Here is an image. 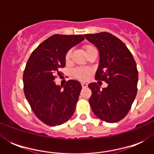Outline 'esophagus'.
<instances>
[{
  "label": "esophagus",
  "mask_w": 154,
  "mask_h": 154,
  "mask_svg": "<svg viewBox=\"0 0 154 154\" xmlns=\"http://www.w3.org/2000/svg\"><path fill=\"white\" fill-rule=\"evenodd\" d=\"M82 88H83V89H85V88H87L88 85H87L86 83H84V82H83V83H82Z\"/></svg>",
  "instance_id": "34e87169"
}]
</instances>
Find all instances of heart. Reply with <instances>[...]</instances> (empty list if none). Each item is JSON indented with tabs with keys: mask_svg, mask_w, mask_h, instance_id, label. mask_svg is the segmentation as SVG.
Here are the masks:
<instances>
[{
	"mask_svg": "<svg viewBox=\"0 0 154 154\" xmlns=\"http://www.w3.org/2000/svg\"><path fill=\"white\" fill-rule=\"evenodd\" d=\"M84 50L85 52V53H87L88 52H89L92 49H95L93 45H85ZM70 60H71V51H68L65 54V61L66 64H69L70 62ZM89 73H90V70L89 69H86V68H76L72 71V76L73 77H75L76 79L80 80V81H85L89 77Z\"/></svg>",
	"mask_w": 154,
	"mask_h": 154,
	"instance_id": "heart-1",
	"label": "heart"
}]
</instances>
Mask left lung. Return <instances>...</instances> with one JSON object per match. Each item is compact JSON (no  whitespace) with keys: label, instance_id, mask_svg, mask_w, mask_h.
I'll list each match as a JSON object with an SVG mask.
<instances>
[{"label":"left lung","instance_id":"8db88e82","mask_svg":"<svg viewBox=\"0 0 154 154\" xmlns=\"http://www.w3.org/2000/svg\"><path fill=\"white\" fill-rule=\"evenodd\" d=\"M85 37L100 52L95 79L108 84L102 89L97 83L89 85L92 110L102 121L119 122L129 112L136 97L138 81L136 62L126 45L109 32L85 34Z\"/></svg>","mask_w":154,"mask_h":154}]
</instances>
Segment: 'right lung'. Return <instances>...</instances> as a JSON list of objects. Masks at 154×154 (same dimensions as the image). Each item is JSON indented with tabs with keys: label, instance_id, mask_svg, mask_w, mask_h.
<instances>
[{
	"label": "right lung",
	"instance_id": "add662e5",
	"mask_svg": "<svg viewBox=\"0 0 154 154\" xmlns=\"http://www.w3.org/2000/svg\"><path fill=\"white\" fill-rule=\"evenodd\" d=\"M83 35H53L30 55L23 73L24 93L30 107L45 124L55 126L67 122L76 109L82 85L69 80L64 88L55 84L65 66V57Z\"/></svg>",
	"mask_w": 154,
	"mask_h": 154
}]
</instances>
